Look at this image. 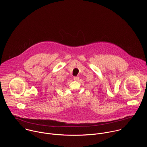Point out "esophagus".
<instances>
[{"mask_svg":"<svg viewBox=\"0 0 147 147\" xmlns=\"http://www.w3.org/2000/svg\"><path fill=\"white\" fill-rule=\"evenodd\" d=\"M79 79V78L78 77V76H75V77L74 78V80L75 81H78Z\"/></svg>","mask_w":147,"mask_h":147,"instance_id":"1","label":"esophagus"}]
</instances>
